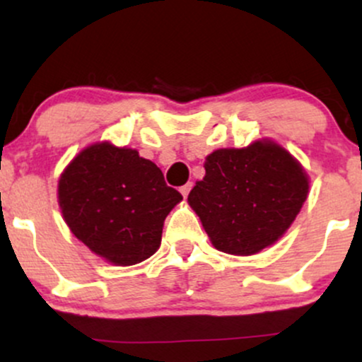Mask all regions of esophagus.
I'll return each mask as SVG.
<instances>
[{
  "label": "esophagus",
  "instance_id": "1",
  "mask_svg": "<svg viewBox=\"0 0 362 362\" xmlns=\"http://www.w3.org/2000/svg\"><path fill=\"white\" fill-rule=\"evenodd\" d=\"M190 189H192V182H189V184L182 185V187H180L182 195H184V197H187V195H189V192H190Z\"/></svg>",
  "mask_w": 362,
  "mask_h": 362
}]
</instances>
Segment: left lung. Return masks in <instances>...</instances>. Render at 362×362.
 <instances>
[{
  "mask_svg": "<svg viewBox=\"0 0 362 362\" xmlns=\"http://www.w3.org/2000/svg\"><path fill=\"white\" fill-rule=\"evenodd\" d=\"M204 168V178L187 201L211 243L231 255H253L276 243L308 195L305 170L269 139L240 149H216Z\"/></svg>",
  "mask_w": 362,
  "mask_h": 362,
  "instance_id": "1",
  "label": "left lung"
}]
</instances>
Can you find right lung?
Here are the masks:
<instances>
[{
  "mask_svg": "<svg viewBox=\"0 0 362 362\" xmlns=\"http://www.w3.org/2000/svg\"><path fill=\"white\" fill-rule=\"evenodd\" d=\"M57 199L69 230L91 252L114 265H134L160 248L165 218L182 194L136 149L105 141L64 168Z\"/></svg>",
  "mask_w": 362,
  "mask_h": 362,
  "instance_id": "right-lung-1",
  "label": "right lung"
}]
</instances>
